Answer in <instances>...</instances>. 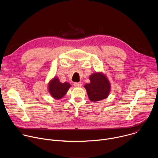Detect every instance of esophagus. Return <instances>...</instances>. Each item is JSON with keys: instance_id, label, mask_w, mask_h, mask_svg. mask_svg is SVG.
Segmentation results:
<instances>
[{"instance_id": "1", "label": "esophagus", "mask_w": 158, "mask_h": 158, "mask_svg": "<svg viewBox=\"0 0 158 158\" xmlns=\"http://www.w3.org/2000/svg\"><path fill=\"white\" fill-rule=\"evenodd\" d=\"M74 86H76V87H81L82 84H81V82H74Z\"/></svg>"}]
</instances>
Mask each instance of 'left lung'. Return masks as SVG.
<instances>
[{
  "instance_id": "8db88e82",
  "label": "left lung",
  "mask_w": 158,
  "mask_h": 158,
  "mask_svg": "<svg viewBox=\"0 0 158 158\" xmlns=\"http://www.w3.org/2000/svg\"><path fill=\"white\" fill-rule=\"evenodd\" d=\"M91 81L84 85L89 99L91 101H99L107 98L110 90V84L102 73H96L89 76Z\"/></svg>"
}]
</instances>
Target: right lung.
<instances>
[{
  "label": "right lung",
  "mask_w": 158,
  "mask_h": 158,
  "mask_svg": "<svg viewBox=\"0 0 158 158\" xmlns=\"http://www.w3.org/2000/svg\"><path fill=\"white\" fill-rule=\"evenodd\" d=\"M71 85L68 82L62 83L59 78L54 77L49 83L48 89L51 96L56 99H60L68 91Z\"/></svg>",
  "instance_id": "1"
}]
</instances>
